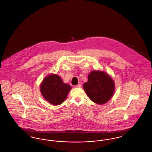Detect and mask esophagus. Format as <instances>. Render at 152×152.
I'll use <instances>...</instances> for the list:
<instances>
[{"instance_id":"esophagus-1","label":"esophagus","mask_w":152,"mask_h":152,"mask_svg":"<svg viewBox=\"0 0 152 152\" xmlns=\"http://www.w3.org/2000/svg\"><path fill=\"white\" fill-rule=\"evenodd\" d=\"M81 87V84H79L77 86H76V87H77V88H80Z\"/></svg>"}]
</instances>
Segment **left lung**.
<instances>
[{
	"label": "left lung",
	"instance_id": "1",
	"mask_svg": "<svg viewBox=\"0 0 152 152\" xmlns=\"http://www.w3.org/2000/svg\"><path fill=\"white\" fill-rule=\"evenodd\" d=\"M83 88L92 101L102 105L108 102L113 96L115 86L108 73L93 70L89 74L88 81L84 84Z\"/></svg>",
	"mask_w": 152,
	"mask_h": 152
}]
</instances>
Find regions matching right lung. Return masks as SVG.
<instances>
[{
  "label": "right lung",
  "mask_w": 152,
  "mask_h": 152,
  "mask_svg": "<svg viewBox=\"0 0 152 152\" xmlns=\"http://www.w3.org/2000/svg\"><path fill=\"white\" fill-rule=\"evenodd\" d=\"M71 87L64 83L61 78L54 74L47 75L40 86V89L44 98L54 105L63 104Z\"/></svg>",
  "instance_id": "add662e5"
}]
</instances>
